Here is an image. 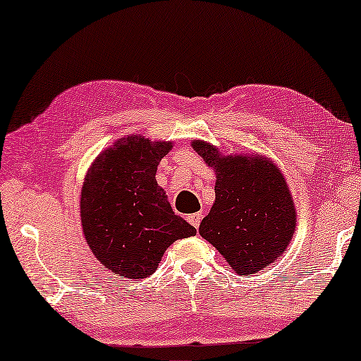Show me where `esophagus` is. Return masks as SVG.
I'll return each instance as SVG.
<instances>
[{
	"label": "esophagus",
	"instance_id": "34e87169",
	"mask_svg": "<svg viewBox=\"0 0 361 361\" xmlns=\"http://www.w3.org/2000/svg\"><path fill=\"white\" fill-rule=\"evenodd\" d=\"M187 220H189V224L194 226V228H199L200 221H202V214H192L187 216Z\"/></svg>",
	"mask_w": 361,
	"mask_h": 361
}]
</instances>
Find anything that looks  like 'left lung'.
Segmentation results:
<instances>
[{
    "label": "left lung",
    "instance_id": "8db88e82",
    "mask_svg": "<svg viewBox=\"0 0 361 361\" xmlns=\"http://www.w3.org/2000/svg\"><path fill=\"white\" fill-rule=\"evenodd\" d=\"M194 149L216 169L215 204L199 233L238 274H255L288 248L295 209L283 174L266 157L221 156L197 140Z\"/></svg>",
    "mask_w": 361,
    "mask_h": 361
}]
</instances>
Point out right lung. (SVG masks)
Listing matches in <instances>:
<instances>
[{"instance_id":"obj_1","label":"right lung","mask_w":361,"mask_h":361,"mask_svg":"<svg viewBox=\"0 0 361 361\" xmlns=\"http://www.w3.org/2000/svg\"><path fill=\"white\" fill-rule=\"evenodd\" d=\"M171 142L128 136L97 157L83 182V235L98 261L113 273L145 279L176 240L197 230L172 212L156 182Z\"/></svg>"}]
</instances>
